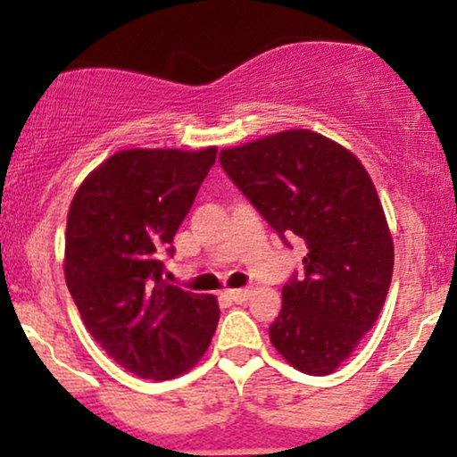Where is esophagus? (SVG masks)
Returning a JSON list of instances; mask_svg holds the SVG:
<instances>
[{
    "label": "esophagus",
    "instance_id": "obj_1",
    "mask_svg": "<svg viewBox=\"0 0 457 457\" xmlns=\"http://www.w3.org/2000/svg\"><path fill=\"white\" fill-rule=\"evenodd\" d=\"M251 292L253 290H249V287H238V290H228V296L232 298L234 303H245V301H249V296H251Z\"/></svg>",
    "mask_w": 457,
    "mask_h": 457
}]
</instances>
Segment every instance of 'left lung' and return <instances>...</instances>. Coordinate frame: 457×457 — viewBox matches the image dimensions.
Returning <instances> with one entry per match:
<instances>
[{"label":"left lung","mask_w":457,"mask_h":457,"mask_svg":"<svg viewBox=\"0 0 457 457\" xmlns=\"http://www.w3.org/2000/svg\"><path fill=\"white\" fill-rule=\"evenodd\" d=\"M219 161L283 240L307 246L305 275L283 286L270 344L303 374H333L391 286L393 238L374 182L353 152L307 129L225 148Z\"/></svg>","instance_id":"1"}]
</instances>
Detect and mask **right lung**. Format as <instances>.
<instances>
[{
    "label": "right lung",
    "mask_w": 457,
    "mask_h": 457,
    "mask_svg": "<svg viewBox=\"0 0 457 457\" xmlns=\"http://www.w3.org/2000/svg\"><path fill=\"white\" fill-rule=\"evenodd\" d=\"M214 159V145L120 150L71 202L66 286L94 342L139 378L185 374L217 328V298L167 283L161 262L174 253V236Z\"/></svg>",
    "instance_id": "add662e5"
}]
</instances>
